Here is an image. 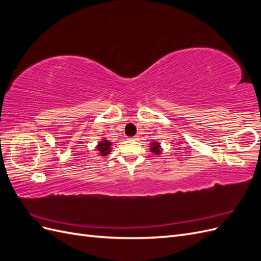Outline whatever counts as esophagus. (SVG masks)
<instances>
[{
	"mask_svg": "<svg viewBox=\"0 0 261 261\" xmlns=\"http://www.w3.org/2000/svg\"><path fill=\"white\" fill-rule=\"evenodd\" d=\"M132 139H133V140H138V139H139V137H138V135H136V136L132 137Z\"/></svg>",
	"mask_w": 261,
	"mask_h": 261,
	"instance_id": "34e87169",
	"label": "esophagus"
}]
</instances>
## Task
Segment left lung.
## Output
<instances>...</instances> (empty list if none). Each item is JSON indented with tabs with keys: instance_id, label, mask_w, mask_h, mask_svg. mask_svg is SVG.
I'll list each match as a JSON object with an SVG mask.
<instances>
[{
	"instance_id": "1",
	"label": "left lung",
	"mask_w": 261,
	"mask_h": 261,
	"mask_svg": "<svg viewBox=\"0 0 261 261\" xmlns=\"http://www.w3.org/2000/svg\"><path fill=\"white\" fill-rule=\"evenodd\" d=\"M150 146H151V148H150V150H151V152L155 153V154H160L161 153V146L159 143H156V141H154V143L150 144Z\"/></svg>"
}]
</instances>
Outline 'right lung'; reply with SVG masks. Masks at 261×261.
Returning <instances> with one entry per match:
<instances>
[{
  "mask_svg": "<svg viewBox=\"0 0 261 261\" xmlns=\"http://www.w3.org/2000/svg\"><path fill=\"white\" fill-rule=\"evenodd\" d=\"M111 145H112L111 141L107 140L106 138L102 139V140L100 141V143L98 144V146H97V149H98L99 153H100L102 156H105V155L109 154L110 152H111Z\"/></svg>",
  "mask_w": 261,
  "mask_h": 261,
  "instance_id": "obj_1",
  "label": "right lung"
}]
</instances>
